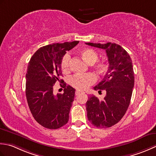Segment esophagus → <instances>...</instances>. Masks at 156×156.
Masks as SVG:
<instances>
[{
  "label": "esophagus",
  "mask_w": 156,
  "mask_h": 156,
  "mask_svg": "<svg viewBox=\"0 0 156 156\" xmlns=\"http://www.w3.org/2000/svg\"><path fill=\"white\" fill-rule=\"evenodd\" d=\"M83 93H84V92L82 91H80V90H77L75 91V95H76V96H78V95L83 94Z\"/></svg>",
  "instance_id": "34e87169"
}]
</instances>
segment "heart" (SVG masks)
Instances as JSON below:
<instances>
[{"label": "heart", "instance_id": "1", "mask_svg": "<svg viewBox=\"0 0 156 156\" xmlns=\"http://www.w3.org/2000/svg\"><path fill=\"white\" fill-rule=\"evenodd\" d=\"M80 54L83 58L89 65H93L96 62L99 55L96 50L91 48H83L80 50ZM70 60L71 55L69 53H66L63 56L61 60V69L64 73H68L70 70ZM97 71L102 73L107 71L108 69V64L106 62H98L96 65ZM96 81V77L92 73L85 75H75L69 80V83L73 87L78 90H86L89 86L94 84Z\"/></svg>", "mask_w": 156, "mask_h": 156}]
</instances>
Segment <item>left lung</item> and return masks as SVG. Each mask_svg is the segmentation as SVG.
I'll use <instances>...</instances> for the list:
<instances>
[{"instance_id":"left-lung-1","label":"left lung","mask_w":156,"mask_h":156,"mask_svg":"<svg viewBox=\"0 0 156 156\" xmlns=\"http://www.w3.org/2000/svg\"><path fill=\"white\" fill-rule=\"evenodd\" d=\"M106 50L108 69L102 81L94 89L105 90L102 101L91 96L86 102L87 119L98 128H108L118 123L125 115L131 101L135 77L131 57L119 44L85 43Z\"/></svg>"}]
</instances>
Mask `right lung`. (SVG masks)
Returning <instances> with one entry per match:
<instances>
[{"label": "right lung", "instance_id": "add662e5", "mask_svg": "<svg viewBox=\"0 0 156 156\" xmlns=\"http://www.w3.org/2000/svg\"><path fill=\"white\" fill-rule=\"evenodd\" d=\"M78 43L74 41L43 46L34 53L28 64L25 76L27 104L34 119L45 128L59 129L69 120L75 90L60 79V64L66 51ZM56 81L63 83V94H53V87Z\"/></svg>", "mask_w": 156, "mask_h": 156}]
</instances>
